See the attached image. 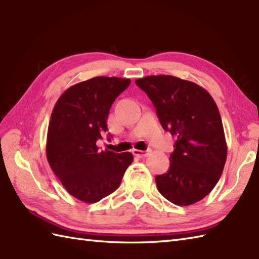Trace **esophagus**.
I'll return each mask as SVG.
<instances>
[{
    "instance_id": "1",
    "label": "esophagus",
    "mask_w": 259,
    "mask_h": 259,
    "mask_svg": "<svg viewBox=\"0 0 259 259\" xmlns=\"http://www.w3.org/2000/svg\"><path fill=\"white\" fill-rule=\"evenodd\" d=\"M133 153L134 155L136 156V157H138V158H145V157H147V151H144V150H138V149H134L133 150Z\"/></svg>"
}]
</instances>
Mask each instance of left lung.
<instances>
[{
	"label": "left lung",
	"instance_id": "1",
	"mask_svg": "<svg viewBox=\"0 0 259 259\" xmlns=\"http://www.w3.org/2000/svg\"><path fill=\"white\" fill-rule=\"evenodd\" d=\"M156 108L162 128L176 137L170 167L156 176L159 192L170 202L189 206L218 183L227 158L221 113L209 93L172 75L136 80Z\"/></svg>",
	"mask_w": 259,
	"mask_h": 259
}]
</instances>
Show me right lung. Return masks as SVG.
Wrapping results in <instances>:
<instances>
[{
	"instance_id": "add662e5",
	"label": "right lung",
	"mask_w": 259,
	"mask_h": 259,
	"mask_svg": "<svg viewBox=\"0 0 259 259\" xmlns=\"http://www.w3.org/2000/svg\"><path fill=\"white\" fill-rule=\"evenodd\" d=\"M129 84L130 79L96 76L70 87L53 108L48 161L69 194L81 201L95 203L112 194L134 160L130 152L100 151L97 147L108 130L110 108Z\"/></svg>"
}]
</instances>
